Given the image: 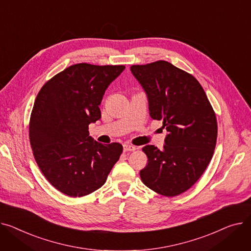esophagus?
I'll return each mask as SVG.
<instances>
[{"instance_id": "esophagus-1", "label": "esophagus", "mask_w": 251, "mask_h": 251, "mask_svg": "<svg viewBox=\"0 0 251 251\" xmlns=\"http://www.w3.org/2000/svg\"><path fill=\"white\" fill-rule=\"evenodd\" d=\"M136 150V147L132 146V145H127V144H125L124 145V152H132Z\"/></svg>"}]
</instances>
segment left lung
<instances>
[{
  "instance_id": "left-lung-1",
  "label": "left lung",
  "mask_w": 251,
  "mask_h": 251,
  "mask_svg": "<svg viewBox=\"0 0 251 251\" xmlns=\"http://www.w3.org/2000/svg\"><path fill=\"white\" fill-rule=\"evenodd\" d=\"M130 72L148 97L150 116L168 132L162 151L153 145L143 148L148 164L141 179L159 195L178 196L198 181L213 157L216 114L199 81L172 64L135 65Z\"/></svg>"
}]
</instances>
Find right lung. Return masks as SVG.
Returning a JSON list of instances; mask_svg holds the SVG:
<instances>
[{"instance_id":"right-lung-1","label":"right lung","mask_w":251,"mask_h":251,"mask_svg":"<svg viewBox=\"0 0 251 251\" xmlns=\"http://www.w3.org/2000/svg\"><path fill=\"white\" fill-rule=\"evenodd\" d=\"M125 69L73 65L36 96L29 122L33 155L49 182L66 196L80 198L100 188L123 153L119 143L94 141L88 126L101 117L103 95Z\"/></svg>"}]
</instances>
